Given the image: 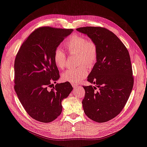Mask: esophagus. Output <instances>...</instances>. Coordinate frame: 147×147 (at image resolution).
Wrapping results in <instances>:
<instances>
[{"mask_svg": "<svg viewBox=\"0 0 147 147\" xmlns=\"http://www.w3.org/2000/svg\"><path fill=\"white\" fill-rule=\"evenodd\" d=\"M72 86L73 88H77V87H79V86L78 85H74V84H72Z\"/></svg>", "mask_w": 147, "mask_h": 147, "instance_id": "esophagus-1", "label": "esophagus"}]
</instances>
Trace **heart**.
<instances>
[{
  "label": "heart",
  "instance_id": "heart-1",
  "mask_svg": "<svg viewBox=\"0 0 147 147\" xmlns=\"http://www.w3.org/2000/svg\"><path fill=\"white\" fill-rule=\"evenodd\" d=\"M65 47L70 54L79 55V65L85 64L87 67H91L97 61V46L92 40H86V38L82 36H76L68 39L65 42ZM53 58L57 68L63 69L65 67L66 55L61 48L55 49ZM88 74V69L85 67L70 69L62 74V80L63 82L76 85L86 78Z\"/></svg>",
  "mask_w": 147,
  "mask_h": 147
}]
</instances>
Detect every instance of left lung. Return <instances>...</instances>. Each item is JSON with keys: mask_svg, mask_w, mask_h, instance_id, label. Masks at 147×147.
Returning <instances> with one entry per match:
<instances>
[{"mask_svg": "<svg viewBox=\"0 0 147 147\" xmlns=\"http://www.w3.org/2000/svg\"><path fill=\"white\" fill-rule=\"evenodd\" d=\"M76 30L87 35L98 49L97 62L87 79L96 87L84 86L83 108L88 118L105 123L121 112L132 91L134 80L129 53L117 35L105 28L86 26Z\"/></svg>", "mask_w": 147, "mask_h": 147, "instance_id": "1", "label": "left lung"}]
</instances>
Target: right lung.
<instances>
[{"instance_id": "right-lung-1", "label": "right lung", "mask_w": 147, "mask_h": 147, "mask_svg": "<svg viewBox=\"0 0 147 147\" xmlns=\"http://www.w3.org/2000/svg\"><path fill=\"white\" fill-rule=\"evenodd\" d=\"M73 31L38 28L24 40L16 55L15 91L29 115L40 122H52L59 116L62 101L73 90L67 82L54 86L60 76L53 58L55 49Z\"/></svg>"}]
</instances>
